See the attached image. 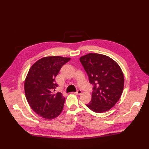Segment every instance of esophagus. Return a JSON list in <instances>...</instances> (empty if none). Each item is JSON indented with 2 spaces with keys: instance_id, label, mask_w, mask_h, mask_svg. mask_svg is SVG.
<instances>
[{
  "instance_id": "obj_1",
  "label": "esophagus",
  "mask_w": 149,
  "mask_h": 149,
  "mask_svg": "<svg viewBox=\"0 0 149 149\" xmlns=\"http://www.w3.org/2000/svg\"><path fill=\"white\" fill-rule=\"evenodd\" d=\"M74 93L76 95H81V91L79 89L76 92H74Z\"/></svg>"
}]
</instances>
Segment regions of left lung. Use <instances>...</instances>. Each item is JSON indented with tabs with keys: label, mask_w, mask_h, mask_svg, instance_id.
I'll use <instances>...</instances> for the list:
<instances>
[{
	"label": "left lung",
	"mask_w": 149,
	"mask_h": 149,
	"mask_svg": "<svg viewBox=\"0 0 149 149\" xmlns=\"http://www.w3.org/2000/svg\"><path fill=\"white\" fill-rule=\"evenodd\" d=\"M80 60L93 85L91 101L86 106L96 113L110 110L118 102L124 89L120 66L111 57L100 54H88Z\"/></svg>",
	"instance_id": "1"
}]
</instances>
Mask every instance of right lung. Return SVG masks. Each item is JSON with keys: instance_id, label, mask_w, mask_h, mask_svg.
<instances>
[{"instance_id": "obj_1", "label": "right lung", "mask_w": 149, "mask_h": 149, "mask_svg": "<svg viewBox=\"0 0 149 149\" xmlns=\"http://www.w3.org/2000/svg\"><path fill=\"white\" fill-rule=\"evenodd\" d=\"M70 60L61 56L45 57L29 70L24 83L26 98L31 108L43 118L54 119L63 111L65 98L61 93L52 91L58 86L55 78Z\"/></svg>"}]
</instances>
